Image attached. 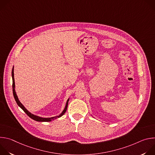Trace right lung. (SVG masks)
I'll list each match as a JSON object with an SVG mask.
<instances>
[{
    "label": "right lung",
    "mask_w": 155,
    "mask_h": 155,
    "mask_svg": "<svg viewBox=\"0 0 155 155\" xmlns=\"http://www.w3.org/2000/svg\"><path fill=\"white\" fill-rule=\"evenodd\" d=\"M12 80H13V84H12V87H13V96H14V98L18 104V105L23 110V111L31 118H32V120H35V121H40V122H48V121H51L52 120H54L58 118H60L66 112V110H67V108H68V102H69V98L67 101V102H66V104H65V108L63 110V111L62 112V113L59 115H57V116H55V117H50V118H43V117H38L37 115H34L32 114H31L30 112H29L28 110L25 108V107L21 103V102L19 101L18 97V96L16 94V91H15V78H14V66L13 67V69H12Z\"/></svg>",
    "instance_id": "right-lung-1"
}]
</instances>
